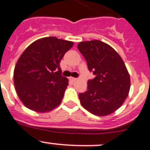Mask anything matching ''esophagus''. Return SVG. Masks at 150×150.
<instances>
[{"label": "esophagus", "instance_id": "obj_1", "mask_svg": "<svg viewBox=\"0 0 150 150\" xmlns=\"http://www.w3.org/2000/svg\"><path fill=\"white\" fill-rule=\"evenodd\" d=\"M70 80L72 81V82H75V81L77 80L76 78H74V77H70Z\"/></svg>", "mask_w": 150, "mask_h": 150}]
</instances>
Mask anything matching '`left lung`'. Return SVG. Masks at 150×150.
<instances>
[{
    "instance_id": "8db88e82",
    "label": "left lung",
    "mask_w": 150,
    "mask_h": 150,
    "mask_svg": "<svg viewBox=\"0 0 150 150\" xmlns=\"http://www.w3.org/2000/svg\"><path fill=\"white\" fill-rule=\"evenodd\" d=\"M95 78L88 81V90L79 94L80 103L97 116H106L120 108L130 89V76L120 56L100 40L79 42L77 46Z\"/></svg>"
}]
</instances>
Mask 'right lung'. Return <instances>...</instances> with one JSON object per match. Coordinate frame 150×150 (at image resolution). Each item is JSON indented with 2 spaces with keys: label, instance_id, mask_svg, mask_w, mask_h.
Segmentation results:
<instances>
[{
  "label": "right lung",
  "instance_id": "1",
  "mask_svg": "<svg viewBox=\"0 0 150 150\" xmlns=\"http://www.w3.org/2000/svg\"><path fill=\"white\" fill-rule=\"evenodd\" d=\"M74 42L45 37L30 44L16 64L14 85L19 99L35 112H50L61 103L68 79L61 76L59 63Z\"/></svg>",
  "mask_w": 150,
  "mask_h": 150
}]
</instances>
